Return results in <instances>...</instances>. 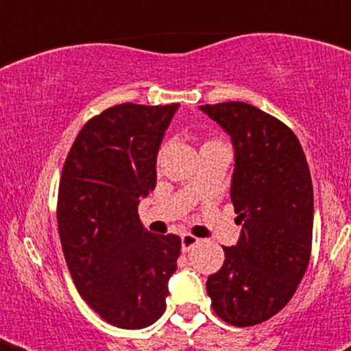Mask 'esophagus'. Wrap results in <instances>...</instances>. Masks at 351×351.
Here are the masks:
<instances>
[{
  "instance_id": "1",
  "label": "esophagus",
  "mask_w": 351,
  "mask_h": 351,
  "mask_svg": "<svg viewBox=\"0 0 351 351\" xmlns=\"http://www.w3.org/2000/svg\"><path fill=\"white\" fill-rule=\"evenodd\" d=\"M197 244H198L197 237H193V234L189 233L182 234V251H184V253H187V251L191 250V247H195Z\"/></svg>"
}]
</instances>
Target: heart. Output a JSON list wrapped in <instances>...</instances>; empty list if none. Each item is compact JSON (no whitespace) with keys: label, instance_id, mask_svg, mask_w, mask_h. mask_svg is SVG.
<instances>
[{"label":"heart","instance_id":"heart-1","mask_svg":"<svg viewBox=\"0 0 351 351\" xmlns=\"http://www.w3.org/2000/svg\"><path fill=\"white\" fill-rule=\"evenodd\" d=\"M208 143H215V142H208ZM164 151H165V147L160 149V153H158V164H160V160H162V154H164Z\"/></svg>","mask_w":351,"mask_h":351}]
</instances>
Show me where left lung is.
Listing matches in <instances>:
<instances>
[{
	"instance_id": "obj_1",
	"label": "left lung",
	"mask_w": 351,
	"mask_h": 351,
	"mask_svg": "<svg viewBox=\"0 0 351 351\" xmlns=\"http://www.w3.org/2000/svg\"><path fill=\"white\" fill-rule=\"evenodd\" d=\"M231 136V202L242 226L237 245L224 247V266L206 289L215 313L231 326L271 319L297 291L310 262L313 186L293 131L244 104L200 106Z\"/></svg>"
}]
</instances>
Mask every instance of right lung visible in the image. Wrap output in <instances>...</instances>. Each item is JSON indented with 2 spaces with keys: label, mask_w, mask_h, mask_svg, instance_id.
Wrapping results in <instances>:
<instances>
[{
  "label": "right lung",
  "mask_w": 351,
  "mask_h": 351,
  "mask_svg": "<svg viewBox=\"0 0 351 351\" xmlns=\"http://www.w3.org/2000/svg\"><path fill=\"white\" fill-rule=\"evenodd\" d=\"M178 106L120 104L90 118L63 164L58 231L82 299L123 330L165 311L180 237L149 233L138 204L156 186V154Z\"/></svg>",
  "instance_id": "add662e5"
}]
</instances>
